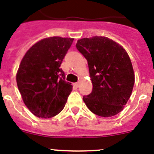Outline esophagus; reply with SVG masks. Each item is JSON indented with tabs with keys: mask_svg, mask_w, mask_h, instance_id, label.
<instances>
[{
	"mask_svg": "<svg viewBox=\"0 0 154 154\" xmlns=\"http://www.w3.org/2000/svg\"><path fill=\"white\" fill-rule=\"evenodd\" d=\"M74 85L76 86V87H79L80 82H76V83H74Z\"/></svg>",
	"mask_w": 154,
	"mask_h": 154,
	"instance_id": "obj_1",
	"label": "esophagus"
}]
</instances>
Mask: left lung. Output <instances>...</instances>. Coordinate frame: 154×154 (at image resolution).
I'll return each mask as SVG.
<instances>
[{"label": "left lung", "instance_id": "obj_1", "mask_svg": "<svg viewBox=\"0 0 154 154\" xmlns=\"http://www.w3.org/2000/svg\"><path fill=\"white\" fill-rule=\"evenodd\" d=\"M76 47L88 61L92 83V92L83 97L86 106L101 117L122 112L134 85V72L126 50L104 36L81 38Z\"/></svg>", "mask_w": 154, "mask_h": 154}]
</instances>
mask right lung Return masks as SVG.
I'll list each match as a JSON object with an SVG mask.
<instances>
[{
    "label": "right lung",
    "instance_id": "obj_1",
    "mask_svg": "<svg viewBox=\"0 0 154 154\" xmlns=\"http://www.w3.org/2000/svg\"><path fill=\"white\" fill-rule=\"evenodd\" d=\"M73 38H42L28 49L16 73V83L24 104L34 116H57L73 90L60 66Z\"/></svg>",
    "mask_w": 154,
    "mask_h": 154
}]
</instances>
